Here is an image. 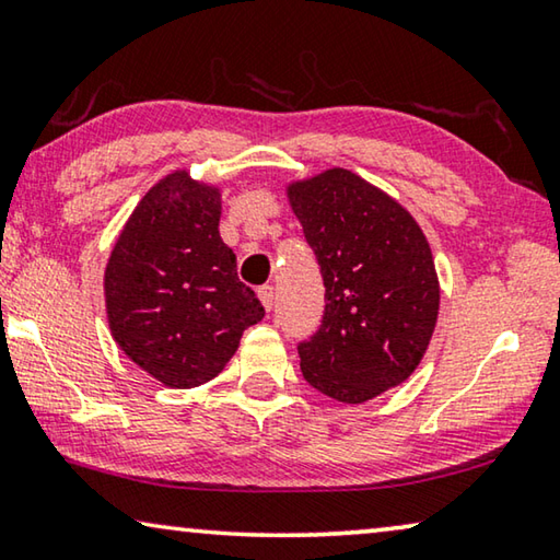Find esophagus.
<instances>
[{
  "label": "esophagus",
  "mask_w": 560,
  "mask_h": 560,
  "mask_svg": "<svg viewBox=\"0 0 560 560\" xmlns=\"http://www.w3.org/2000/svg\"><path fill=\"white\" fill-rule=\"evenodd\" d=\"M259 301L264 303V308L271 311L273 308V287H261L259 289Z\"/></svg>",
  "instance_id": "obj_1"
}]
</instances>
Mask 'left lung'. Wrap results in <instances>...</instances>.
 Returning <instances> with one entry per match:
<instances>
[{
    "label": "left lung",
    "instance_id": "8db88e82",
    "mask_svg": "<svg viewBox=\"0 0 560 560\" xmlns=\"http://www.w3.org/2000/svg\"><path fill=\"white\" fill-rule=\"evenodd\" d=\"M320 264L326 311L299 346L311 387L360 405L402 385L428 353L440 279L422 226L381 187L343 167L287 185Z\"/></svg>",
    "mask_w": 560,
    "mask_h": 560
}]
</instances>
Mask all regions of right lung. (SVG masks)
<instances>
[{
    "mask_svg": "<svg viewBox=\"0 0 560 560\" xmlns=\"http://www.w3.org/2000/svg\"><path fill=\"white\" fill-rule=\"evenodd\" d=\"M222 192L175 170L145 192L103 273L110 336L167 387H197L224 371L264 306L236 277L220 236Z\"/></svg>",
    "mask_w": 560,
    "mask_h": 560,
    "instance_id": "add662e5",
    "label": "right lung"
}]
</instances>
